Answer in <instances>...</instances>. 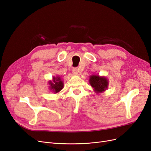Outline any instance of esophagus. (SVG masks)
<instances>
[{"instance_id": "34e87169", "label": "esophagus", "mask_w": 151, "mask_h": 151, "mask_svg": "<svg viewBox=\"0 0 151 151\" xmlns=\"http://www.w3.org/2000/svg\"><path fill=\"white\" fill-rule=\"evenodd\" d=\"M73 73L74 75H78V70L76 68H75L73 69Z\"/></svg>"}]
</instances>
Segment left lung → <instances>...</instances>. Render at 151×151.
Masks as SVG:
<instances>
[{"mask_svg": "<svg viewBox=\"0 0 151 151\" xmlns=\"http://www.w3.org/2000/svg\"><path fill=\"white\" fill-rule=\"evenodd\" d=\"M89 83L93 88L95 93L99 94L107 90L109 82L105 76L92 75L89 78Z\"/></svg>", "mask_w": 151, "mask_h": 151, "instance_id": "1", "label": "left lung"}]
</instances>
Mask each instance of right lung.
Here are the masks:
<instances>
[{
    "label": "right lung",
    "instance_id": "obj_1",
    "mask_svg": "<svg viewBox=\"0 0 151 151\" xmlns=\"http://www.w3.org/2000/svg\"><path fill=\"white\" fill-rule=\"evenodd\" d=\"M48 84L50 85V91H52L55 94L59 93L64 87V83H63L61 77L59 76L56 77L53 76L52 80L49 81Z\"/></svg>",
    "mask_w": 151,
    "mask_h": 151
}]
</instances>
